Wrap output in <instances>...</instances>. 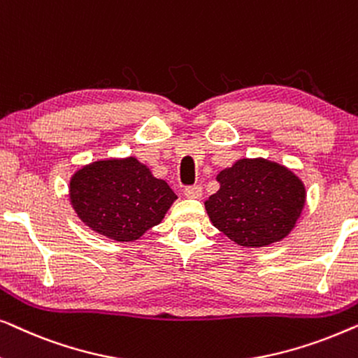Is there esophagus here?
<instances>
[{
    "label": "esophagus",
    "mask_w": 358,
    "mask_h": 358,
    "mask_svg": "<svg viewBox=\"0 0 358 358\" xmlns=\"http://www.w3.org/2000/svg\"><path fill=\"white\" fill-rule=\"evenodd\" d=\"M184 195L189 199H200L202 197V187H200L199 184L187 185V187L184 189Z\"/></svg>",
    "instance_id": "obj_1"
}]
</instances>
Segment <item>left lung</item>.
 <instances>
[{"mask_svg":"<svg viewBox=\"0 0 358 358\" xmlns=\"http://www.w3.org/2000/svg\"><path fill=\"white\" fill-rule=\"evenodd\" d=\"M205 208L215 228L241 246L280 241L295 227L305 187L292 171L267 159H239L218 174Z\"/></svg>","mask_w":358,"mask_h":358,"instance_id":"1","label":"left lung"}]
</instances>
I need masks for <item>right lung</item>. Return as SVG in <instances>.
<instances>
[{
  "label": "right lung",
  "mask_w": 358,
  "mask_h": 358,
  "mask_svg": "<svg viewBox=\"0 0 358 358\" xmlns=\"http://www.w3.org/2000/svg\"><path fill=\"white\" fill-rule=\"evenodd\" d=\"M78 217L115 241H134L164 218L176 194L135 158L96 161L70 182Z\"/></svg>",
  "instance_id": "add662e5"
}]
</instances>
